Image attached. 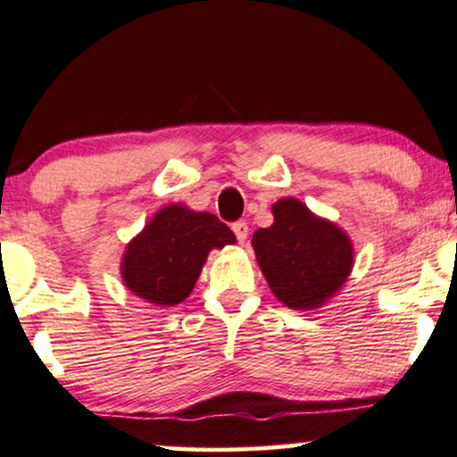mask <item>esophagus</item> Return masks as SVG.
<instances>
[{"label":"esophagus","instance_id":"obj_1","mask_svg":"<svg viewBox=\"0 0 457 457\" xmlns=\"http://www.w3.org/2000/svg\"><path fill=\"white\" fill-rule=\"evenodd\" d=\"M233 233H235V237H237L239 244H245V239H247V222H245V220H237V222H233Z\"/></svg>","mask_w":457,"mask_h":457}]
</instances>
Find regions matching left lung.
I'll return each instance as SVG.
<instances>
[{"instance_id":"left-lung-1","label":"left lung","mask_w":457,"mask_h":457,"mask_svg":"<svg viewBox=\"0 0 457 457\" xmlns=\"http://www.w3.org/2000/svg\"><path fill=\"white\" fill-rule=\"evenodd\" d=\"M275 222L252 239L262 275L284 305L315 309L335 295L353 264L347 235L296 199L273 205Z\"/></svg>"}]
</instances>
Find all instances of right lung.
Masks as SVG:
<instances>
[{
  "label": "right lung",
  "mask_w": 457,
  "mask_h": 457,
  "mask_svg": "<svg viewBox=\"0 0 457 457\" xmlns=\"http://www.w3.org/2000/svg\"><path fill=\"white\" fill-rule=\"evenodd\" d=\"M233 241V230L213 213L169 205L129 244L122 279L129 290L152 305H178L193 292L212 247Z\"/></svg>",
  "instance_id": "1"
}]
</instances>
